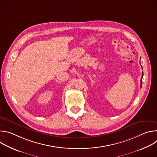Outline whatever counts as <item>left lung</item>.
<instances>
[{
  "mask_svg": "<svg viewBox=\"0 0 157 157\" xmlns=\"http://www.w3.org/2000/svg\"><path fill=\"white\" fill-rule=\"evenodd\" d=\"M143 75H144V73H143V72H142V75L141 80H140V87H142V78H143Z\"/></svg>",
  "mask_w": 157,
  "mask_h": 157,
  "instance_id": "left-lung-1",
  "label": "left lung"
}]
</instances>
